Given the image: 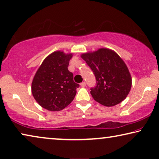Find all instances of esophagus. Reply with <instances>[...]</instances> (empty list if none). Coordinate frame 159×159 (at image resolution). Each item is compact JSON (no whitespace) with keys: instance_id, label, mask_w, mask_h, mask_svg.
I'll return each mask as SVG.
<instances>
[{"instance_id":"esophagus-1","label":"esophagus","mask_w":159,"mask_h":159,"mask_svg":"<svg viewBox=\"0 0 159 159\" xmlns=\"http://www.w3.org/2000/svg\"><path fill=\"white\" fill-rule=\"evenodd\" d=\"M80 86H81V87H85V86H86V82H82L81 84H80Z\"/></svg>"}]
</instances>
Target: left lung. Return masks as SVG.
<instances>
[{"mask_svg": "<svg viewBox=\"0 0 159 159\" xmlns=\"http://www.w3.org/2000/svg\"><path fill=\"white\" fill-rule=\"evenodd\" d=\"M81 58L96 77V86L91 89L95 101L106 106L120 103L131 88V76L124 61L112 50L100 48Z\"/></svg>", "mask_w": 159, "mask_h": 159, "instance_id": "obj_1", "label": "left lung"}]
</instances>
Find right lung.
Masks as SVG:
<instances>
[{
  "mask_svg": "<svg viewBox=\"0 0 159 159\" xmlns=\"http://www.w3.org/2000/svg\"><path fill=\"white\" fill-rule=\"evenodd\" d=\"M72 54L56 51L46 57L38 69L31 86L32 94L43 108L61 111L72 102L79 84L68 69Z\"/></svg>",
  "mask_w": 159,
  "mask_h": 159,
  "instance_id": "1",
  "label": "right lung"
}]
</instances>
